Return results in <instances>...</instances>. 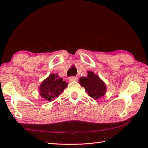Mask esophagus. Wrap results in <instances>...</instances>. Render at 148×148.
<instances>
[{
    "instance_id": "1",
    "label": "esophagus",
    "mask_w": 148,
    "mask_h": 148,
    "mask_svg": "<svg viewBox=\"0 0 148 148\" xmlns=\"http://www.w3.org/2000/svg\"><path fill=\"white\" fill-rule=\"evenodd\" d=\"M69 81H76L77 80V77H75V76H71L69 78Z\"/></svg>"
}]
</instances>
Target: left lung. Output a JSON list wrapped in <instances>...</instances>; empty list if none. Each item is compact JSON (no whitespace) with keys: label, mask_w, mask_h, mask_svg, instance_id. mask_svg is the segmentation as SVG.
Here are the masks:
<instances>
[{"label":"left lung","mask_w":148,"mask_h":148,"mask_svg":"<svg viewBox=\"0 0 148 148\" xmlns=\"http://www.w3.org/2000/svg\"><path fill=\"white\" fill-rule=\"evenodd\" d=\"M87 73L86 77H81L79 79V83L85 88L88 95L98 99L106 95L107 87L105 83L92 71H88Z\"/></svg>","instance_id":"8db88e82"}]
</instances>
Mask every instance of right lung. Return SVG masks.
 <instances>
[{
	"instance_id": "obj_1",
	"label": "right lung",
	"mask_w": 148,
	"mask_h": 148,
	"mask_svg": "<svg viewBox=\"0 0 148 148\" xmlns=\"http://www.w3.org/2000/svg\"><path fill=\"white\" fill-rule=\"evenodd\" d=\"M68 83L60 77L58 74H51L44 79L39 86V94L41 97L51 102L61 94Z\"/></svg>"
}]
</instances>
